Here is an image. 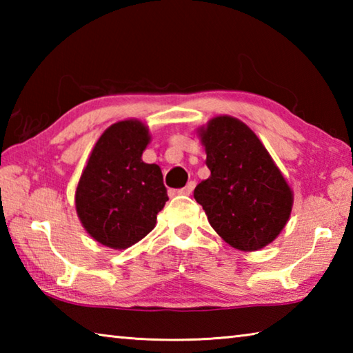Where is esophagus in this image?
<instances>
[{
    "label": "esophagus",
    "instance_id": "1",
    "mask_svg": "<svg viewBox=\"0 0 353 353\" xmlns=\"http://www.w3.org/2000/svg\"><path fill=\"white\" fill-rule=\"evenodd\" d=\"M193 190H194V182L191 181V182L185 185L183 188L179 190V193H181V194H191V193H193Z\"/></svg>",
    "mask_w": 353,
    "mask_h": 353
}]
</instances>
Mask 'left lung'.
I'll use <instances>...</instances> for the list:
<instances>
[{
  "instance_id": "obj_1",
  "label": "left lung",
  "mask_w": 353,
  "mask_h": 353,
  "mask_svg": "<svg viewBox=\"0 0 353 353\" xmlns=\"http://www.w3.org/2000/svg\"><path fill=\"white\" fill-rule=\"evenodd\" d=\"M210 177L194 188L208 223L230 246L265 248L290 218L292 193L270 152L240 119L216 117L201 129Z\"/></svg>"
}]
</instances>
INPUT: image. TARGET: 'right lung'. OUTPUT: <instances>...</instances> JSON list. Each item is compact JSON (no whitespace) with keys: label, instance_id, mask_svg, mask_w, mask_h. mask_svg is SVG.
<instances>
[{"label":"right lung","instance_id":"add662e5","mask_svg":"<svg viewBox=\"0 0 353 353\" xmlns=\"http://www.w3.org/2000/svg\"><path fill=\"white\" fill-rule=\"evenodd\" d=\"M148 143V129L137 119L112 124L77 183L81 223L107 248L126 249L145 238L168 201L162 171L141 160Z\"/></svg>","mask_w":353,"mask_h":353}]
</instances>
